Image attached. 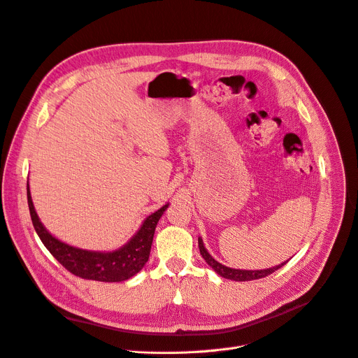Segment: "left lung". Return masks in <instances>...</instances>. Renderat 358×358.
<instances>
[{"instance_id": "8db88e82", "label": "left lung", "mask_w": 358, "mask_h": 358, "mask_svg": "<svg viewBox=\"0 0 358 358\" xmlns=\"http://www.w3.org/2000/svg\"><path fill=\"white\" fill-rule=\"evenodd\" d=\"M198 243H199V251H201V255L202 258L208 262L209 266H212L215 269V272H217L221 277L224 278H228V280H234V281H252V280H259V278H265L268 277V275H271L272 272H275L277 269H280L281 266H284L287 262L278 265V266H273V268H268V269H258V271H245V269H232V268H228L222 264H219L217 261H215L209 252L205 250L203 246V242L202 239L199 238L198 239Z\"/></svg>"}]
</instances>
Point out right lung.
I'll use <instances>...</instances> for the list:
<instances>
[{
    "mask_svg": "<svg viewBox=\"0 0 358 358\" xmlns=\"http://www.w3.org/2000/svg\"><path fill=\"white\" fill-rule=\"evenodd\" d=\"M27 201H29L34 229L50 254L76 277L101 282L126 281L145 266L150 255L156 225L163 212L169 206L164 205L148 216L142 228L120 250L113 252H93L74 248L47 232L36 213L29 182H27Z\"/></svg>",
    "mask_w": 358,
    "mask_h": 358,
    "instance_id": "add662e5",
    "label": "right lung"
}]
</instances>
